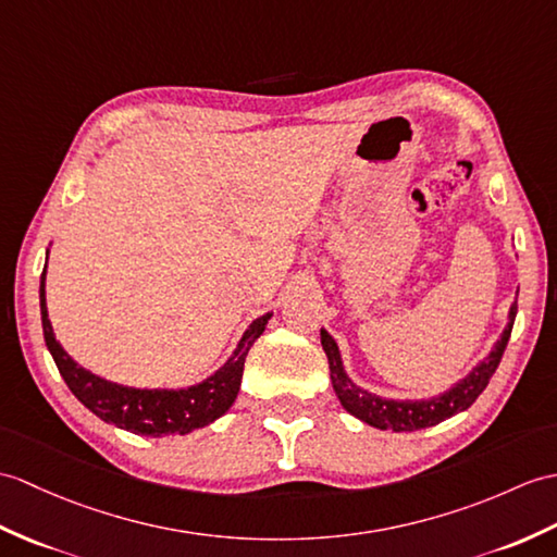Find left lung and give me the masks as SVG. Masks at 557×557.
<instances>
[{
    "instance_id": "left-lung-1",
    "label": "left lung",
    "mask_w": 557,
    "mask_h": 557,
    "mask_svg": "<svg viewBox=\"0 0 557 557\" xmlns=\"http://www.w3.org/2000/svg\"><path fill=\"white\" fill-rule=\"evenodd\" d=\"M515 315H517V301L510 306L508 325L503 330L500 339L494 344V348H491V354L484 360H480V366L472 368L468 377H462L444 394L432 396V398H420V400L382 398L377 394H370L368 389H363V386L354 384L344 370L337 342L332 339V334L327 330H320V342L330 360V377H332L334 394H337L342 406L351 412L354 418L363 420L370 426H377V430L412 432V430H424V426H434L438 422H444L446 418H454L456 412L468 410L476 400V396L486 389V384L491 377H494V372L503 358V351H506L508 346Z\"/></svg>"
}]
</instances>
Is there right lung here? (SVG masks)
<instances>
[{
    "label": "right lung",
    "instance_id": "obj_1",
    "mask_svg": "<svg viewBox=\"0 0 557 557\" xmlns=\"http://www.w3.org/2000/svg\"><path fill=\"white\" fill-rule=\"evenodd\" d=\"M45 275L47 268L42 270L40 277L42 330L47 348L51 358H54L63 382L69 384V389L75 394V398L81 400L85 408L92 410L97 418L141 436L189 434L191 430H199V426L211 424L220 416H225L239 394L244 360H247L249 348L263 334L268 320L273 318V313L256 318L249 330L244 332V337L239 339L235 351L227 358V363L203 382L187 386V389H135V386H123L99 377V374L77 366L75 360L63 351V346L57 342L47 315Z\"/></svg>",
    "mask_w": 557,
    "mask_h": 557
}]
</instances>
